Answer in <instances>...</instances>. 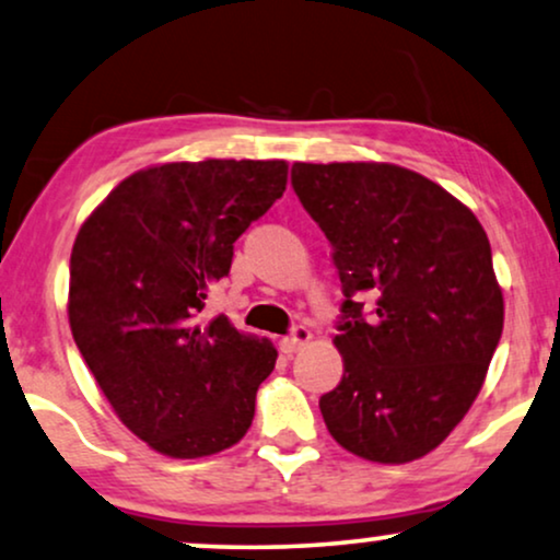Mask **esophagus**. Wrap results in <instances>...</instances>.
Masks as SVG:
<instances>
[{"label": "esophagus", "mask_w": 560, "mask_h": 560, "mask_svg": "<svg viewBox=\"0 0 560 560\" xmlns=\"http://www.w3.org/2000/svg\"><path fill=\"white\" fill-rule=\"evenodd\" d=\"M310 340H312V332L307 330V327L296 325L294 330H292V335H287V338L279 340V348H281V353L294 355V353H300V350L307 346Z\"/></svg>", "instance_id": "34e87169"}]
</instances>
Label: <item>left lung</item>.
<instances>
[{
    "label": "left lung",
    "mask_w": 560,
    "mask_h": 560,
    "mask_svg": "<svg viewBox=\"0 0 560 560\" xmlns=\"http://www.w3.org/2000/svg\"><path fill=\"white\" fill-rule=\"evenodd\" d=\"M292 186L332 245L342 378L319 397L342 448L376 464L435 451L464 420L502 338L481 222L441 184L376 161L294 163ZM366 295L375 302L362 317Z\"/></svg>",
    "instance_id": "8db88e82"
}]
</instances>
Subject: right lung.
I'll return each mask as SVG.
<instances>
[{
    "instance_id": "add662e5",
    "label": "right lung",
    "mask_w": 560,
    "mask_h": 560,
    "mask_svg": "<svg viewBox=\"0 0 560 560\" xmlns=\"http://www.w3.org/2000/svg\"><path fill=\"white\" fill-rule=\"evenodd\" d=\"M287 174V161L233 159L136 171L73 241V340L125 428L163 456H212L250 428L279 353L202 310Z\"/></svg>"
}]
</instances>
